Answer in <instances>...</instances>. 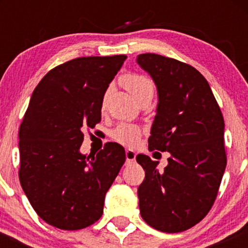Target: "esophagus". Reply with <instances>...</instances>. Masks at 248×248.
<instances>
[{"instance_id": "esophagus-1", "label": "esophagus", "mask_w": 248, "mask_h": 248, "mask_svg": "<svg viewBox=\"0 0 248 248\" xmlns=\"http://www.w3.org/2000/svg\"><path fill=\"white\" fill-rule=\"evenodd\" d=\"M136 154L132 149H126V160L127 162H133L135 161Z\"/></svg>"}]
</instances>
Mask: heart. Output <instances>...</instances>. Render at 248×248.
<instances>
[{
  "instance_id": "heart-1",
  "label": "heart",
  "mask_w": 248,
  "mask_h": 248,
  "mask_svg": "<svg viewBox=\"0 0 248 248\" xmlns=\"http://www.w3.org/2000/svg\"><path fill=\"white\" fill-rule=\"evenodd\" d=\"M120 82L138 102L147 98L152 99L154 94L152 79L141 73H126L120 78ZM105 104L106 94L102 96L101 106L105 107ZM112 138L124 146H135L141 138V129L134 124H121L112 132Z\"/></svg>"
}]
</instances>
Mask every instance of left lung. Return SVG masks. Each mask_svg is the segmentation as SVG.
Wrapping results in <instances>:
<instances>
[{
	"label": "left lung",
	"instance_id": "8db88e82",
	"mask_svg": "<svg viewBox=\"0 0 248 248\" xmlns=\"http://www.w3.org/2000/svg\"><path fill=\"white\" fill-rule=\"evenodd\" d=\"M138 62L158 92L149 149L170 153L163 171L149 156H136L146 171L138 189L141 217L158 231H186L217 198L227 162L224 118L209 82L191 65L155 53L139 55Z\"/></svg>",
	"mask_w": 248,
	"mask_h": 248
}]
</instances>
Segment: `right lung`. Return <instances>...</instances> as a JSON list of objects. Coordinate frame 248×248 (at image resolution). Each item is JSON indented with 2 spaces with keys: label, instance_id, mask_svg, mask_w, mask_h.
<instances>
[{
  "label": "right lung",
  "instance_id": "add662e5",
  "mask_svg": "<svg viewBox=\"0 0 248 248\" xmlns=\"http://www.w3.org/2000/svg\"><path fill=\"white\" fill-rule=\"evenodd\" d=\"M126 58L72 59L49 71L31 96L18 133V177L37 215L57 229L94 224L126 161L115 142L87 157L79 152L82 129L101 121L102 96Z\"/></svg>",
  "mask_w": 248,
  "mask_h": 248
}]
</instances>
